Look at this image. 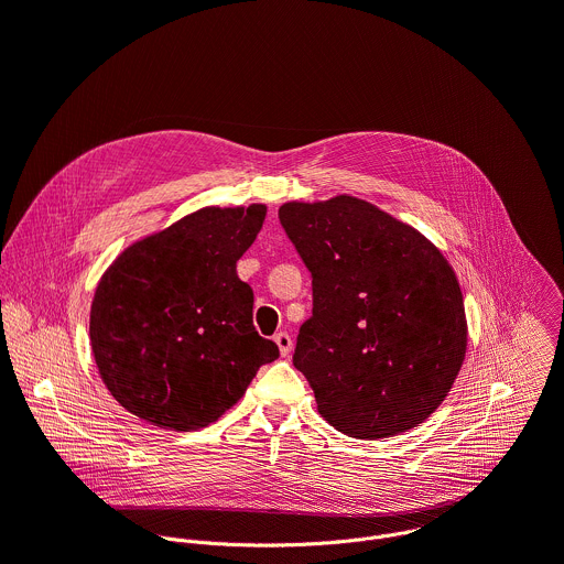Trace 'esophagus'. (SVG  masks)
Listing matches in <instances>:
<instances>
[{
	"mask_svg": "<svg viewBox=\"0 0 564 564\" xmlns=\"http://www.w3.org/2000/svg\"><path fill=\"white\" fill-rule=\"evenodd\" d=\"M274 341H276V346H279V350H281L283 357H288V355L292 352V337H290L288 333H276V335H274Z\"/></svg>",
	"mask_w": 564,
	"mask_h": 564,
	"instance_id": "esophagus-1",
	"label": "esophagus"
}]
</instances>
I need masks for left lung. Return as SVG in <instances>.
Returning a JSON list of instances; mask_svg holds the SVG:
<instances>
[{"mask_svg": "<svg viewBox=\"0 0 564 564\" xmlns=\"http://www.w3.org/2000/svg\"><path fill=\"white\" fill-rule=\"evenodd\" d=\"M279 220L312 279L292 361L318 413L357 440L422 424L466 352L448 261L417 229L352 196L285 203Z\"/></svg>", "mask_w": 564, "mask_h": 564, "instance_id": "obj_1", "label": "left lung"}]
</instances>
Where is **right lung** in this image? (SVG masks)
Returning a JSON list of instances; mask_svg holds the SVG:
<instances>
[{
  "label": "right lung",
  "instance_id": "add662e5",
  "mask_svg": "<svg viewBox=\"0 0 564 564\" xmlns=\"http://www.w3.org/2000/svg\"><path fill=\"white\" fill-rule=\"evenodd\" d=\"M265 205L205 207L124 250L98 283L91 348L102 381L135 417L196 431L243 397L279 346L252 321L236 261Z\"/></svg>",
  "mask_w": 564,
  "mask_h": 564
}]
</instances>
